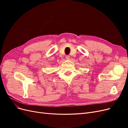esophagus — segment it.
<instances>
[{
    "label": "esophagus",
    "instance_id": "obj_1",
    "mask_svg": "<svg viewBox=\"0 0 128 128\" xmlns=\"http://www.w3.org/2000/svg\"><path fill=\"white\" fill-rule=\"evenodd\" d=\"M69 58H70V56H66V60H69Z\"/></svg>",
    "mask_w": 128,
    "mask_h": 128
}]
</instances>
